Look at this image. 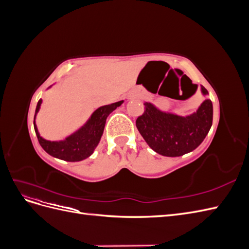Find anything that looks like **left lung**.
<instances>
[{
  "label": "left lung",
  "mask_w": 249,
  "mask_h": 249,
  "mask_svg": "<svg viewBox=\"0 0 249 249\" xmlns=\"http://www.w3.org/2000/svg\"><path fill=\"white\" fill-rule=\"evenodd\" d=\"M201 93L208 90L200 86ZM145 110L136 120V126L148 146L165 157H179L192 152L203 141L213 123V105L203 101L196 112L182 116L157 108L145 102Z\"/></svg>",
  "instance_id": "obj_1"
}]
</instances>
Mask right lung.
<instances>
[{
    "label": "right lung",
    "instance_id": "right-lung-1",
    "mask_svg": "<svg viewBox=\"0 0 249 249\" xmlns=\"http://www.w3.org/2000/svg\"><path fill=\"white\" fill-rule=\"evenodd\" d=\"M51 87L52 86L49 88ZM41 103L42 100H39L37 103L34 115V130L37 138H38L39 144L49 155L58 158L60 160L78 162L92 155L102 138L107 117L117 107L122 106L124 101H119L97 108L79 130L73 132L70 136H67L64 140L60 141H49L43 139L40 136L38 130H37L35 118L40 109Z\"/></svg>",
    "mask_w": 249,
    "mask_h": 249
}]
</instances>
